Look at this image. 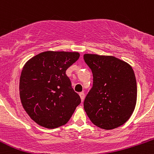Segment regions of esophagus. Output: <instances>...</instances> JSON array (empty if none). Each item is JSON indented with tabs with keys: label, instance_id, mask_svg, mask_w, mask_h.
<instances>
[{
	"label": "esophagus",
	"instance_id": "34e87169",
	"mask_svg": "<svg viewBox=\"0 0 154 154\" xmlns=\"http://www.w3.org/2000/svg\"><path fill=\"white\" fill-rule=\"evenodd\" d=\"M79 97H80V98H81V101L83 102V100H84V99H85V93H79Z\"/></svg>",
	"mask_w": 154,
	"mask_h": 154
}]
</instances>
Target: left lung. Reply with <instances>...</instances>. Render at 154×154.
Wrapping results in <instances>:
<instances>
[{"label": "left lung", "mask_w": 154, "mask_h": 154, "mask_svg": "<svg viewBox=\"0 0 154 154\" xmlns=\"http://www.w3.org/2000/svg\"><path fill=\"white\" fill-rule=\"evenodd\" d=\"M91 69L93 88L84 101L91 121L103 130H113L126 122L137 101V83L132 66L112 56L84 54Z\"/></svg>", "instance_id": "left-lung-1"}]
</instances>
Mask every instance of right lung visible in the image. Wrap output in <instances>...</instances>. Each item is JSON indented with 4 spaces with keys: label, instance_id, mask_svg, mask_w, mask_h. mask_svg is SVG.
<instances>
[{
    "label": "right lung",
    "instance_id": "obj_1",
    "mask_svg": "<svg viewBox=\"0 0 154 154\" xmlns=\"http://www.w3.org/2000/svg\"><path fill=\"white\" fill-rule=\"evenodd\" d=\"M78 52L45 51L26 61L19 79L24 109L43 128H57L68 122L81 103L66 71L78 60Z\"/></svg>",
    "mask_w": 154,
    "mask_h": 154
}]
</instances>
